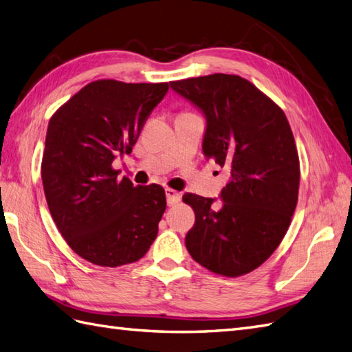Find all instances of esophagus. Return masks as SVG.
I'll list each match as a JSON object with an SVG mask.
<instances>
[{
	"instance_id": "34e87169",
	"label": "esophagus",
	"mask_w": 352,
	"mask_h": 352,
	"mask_svg": "<svg viewBox=\"0 0 352 352\" xmlns=\"http://www.w3.org/2000/svg\"><path fill=\"white\" fill-rule=\"evenodd\" d=\"M166 196H167V205L168 206H173L176 203L181 201V194L177 191L171 190V188H166Z\"/></svg>"
}]
</instances>
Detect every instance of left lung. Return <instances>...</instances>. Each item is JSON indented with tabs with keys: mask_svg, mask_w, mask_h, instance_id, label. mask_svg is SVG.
<instances>
[{
	"mask_svg": "<svg viewBox=\"0 0 352 352\" xmlns=\"http://www.w3.org/2000/svg\"><path fill=\"white\" fill-rule=\"evenodd\" d=\"M170 87L205 114L203 153L230 173L220 208L214 199L184 194L196 214L186 250L218 276L248 274L276 252L298 201L292 129L282 108L238 75L188 78Z\"/></svg>",
	"mask_w": 352,
	"mask_h": 352,
	"instance_id": "8db88e82",
	"label": "left lung"
}]
</instances>
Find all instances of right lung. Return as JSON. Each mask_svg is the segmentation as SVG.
Segmentation results:
<instances>
[{
  "label": "right lung",
  "mask_w": 352,
  "mask_h": 352,
  "mask_svg": "<svg viewBox=\"0 0 352 352\" xmlns=\"http://www.w3.org/2000/svg\"><path fill=\"white\" fill-rule=\"evenodd\" d=\"M168 82L98 80L52 114L42 182L54 223L69 247L99 267L142 259L166 210L161 185L117 179L113 161L129 155Z\"/></svg>",
  "instance_id": "1"
}]
</instances>
